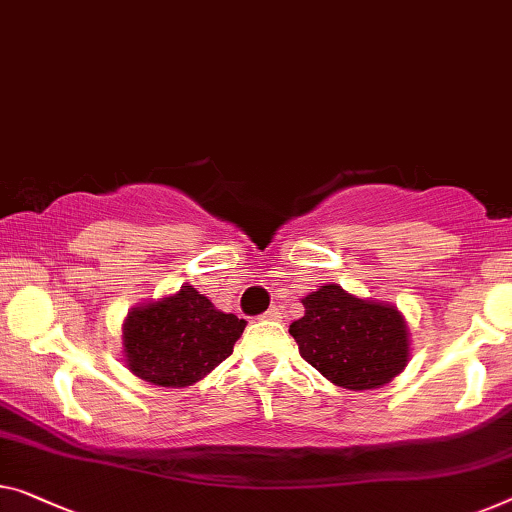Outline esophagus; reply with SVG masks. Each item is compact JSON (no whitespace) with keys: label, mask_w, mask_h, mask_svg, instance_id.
<instances>
[{"label":"esophagus","mask_w":512,"mask_h":512,"mask_svg":"<svg viewBox=\"0 0 512 512\" xmlns=\"http://www.w3.org/2000/svg\"><path fill=\"white\" fill-rule=\"evenodd\" d=\"M262 319H271V322H278V319H282V312H280V308H276V305H273V308H269L262 315Z\"/></svg>","instance_id":"esophagus-1"}]
</instances>
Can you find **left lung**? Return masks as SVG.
Masks as SVG:
<instances>
[{
	"label": "left lung",
	"mask_w": 512,
	"mask_h": 512,
	"mask_svg": "<svg viewBox=\"0 0 512 512\" xmlns=\"http://www.w3.org/2000/svg\"><path fill=\"white\" fill-rule=\"evenodd\" d=\"M301 303L305 315L289 324V333L305 361L335 386L370 391L407 368L409 326L395 305L361 299L335 282Z\"/></svg>",
	"instance_id": "obj_1"
}]
</instances>
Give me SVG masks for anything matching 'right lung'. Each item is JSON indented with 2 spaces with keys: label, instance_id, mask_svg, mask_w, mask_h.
I'll use <instances>...</instances> for the list:
<instances>
[{
  "label": "right lung",
  "instance_id": "1",
  "mask_svg": "<svg viewBox=\"0 0 512 512\" xmlns=\"http://www.w3.org/2000/svg\"><path fill=\"white\" fill-rule=\"evenodd\" d=\"M246 319L218 310L193 285L128 310L121 326L124 363L154 386H193L232 354Z\"/></svg>",
  "mask_w": 512,
  "mask_h": 512
}]
</instances>
